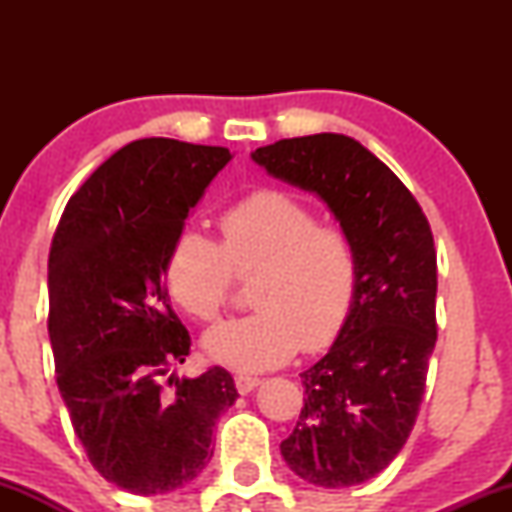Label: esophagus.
<instances>
[{
	"mask_svg": "<svg viewBox=\"0 0 512 512\" xmlns=\"http://www.w3.org/2000/svg\"><path fill=\"white\" fill-rule=\"evenodd\" d=\"M260 383H262V380L252 378V375H236V390L240 392V395H248V392L255 390V387Z\"/></svg>",
	"mask_w": 512,
	"mask_h": 512,
	"instance_id": "esophagus-1",
	"label": "esophagus"
}]
</instances>
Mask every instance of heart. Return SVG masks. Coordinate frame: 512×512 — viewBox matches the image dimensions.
Returning <instances> with one entry per match:
<instances>
[{
  "label": "heart",
  "mask_w": 512,
  "mask_h": 512,
  "mask_svg": "<svg viewBox=\"0 0 512 512\" xmlns=\"http://www.w3.org/2000/svg\"><path fill=\"white\" fill-rule=\"evenodd\" d=\"M221 248L195 231L170 245V298L195 320H216L233 289V272L257 274V313L204 334L211 361L233 370H269L298 349L322 351L344 330L356 298L358 264L351 240L296 197L252 192L219 216Z\"/></svg>",
  "instance_id": "1"
}]
</instances>
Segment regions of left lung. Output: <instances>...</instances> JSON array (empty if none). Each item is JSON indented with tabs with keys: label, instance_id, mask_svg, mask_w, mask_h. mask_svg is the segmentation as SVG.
Masks as SVG:
<instances>
[{
	"label": "left lung",
	"instance_id": "1",
	"mask_svg": "<svg viewBox=\"0 0 512 512\" xmlns=\"http://www.w3.org/2000/svg\"><path fill=\"white\" fill-rule=\"evenodd\" d=\"M250 156L325 202L354 245V308L330 351L301 373L305 407L281 455L308 484H363L404 448L424 397L436 346L431 226L402 180L344 134L281 139Z\"/></svg>",
	"mask_w": 512,
	"mask_h": 512
}]
</instances>
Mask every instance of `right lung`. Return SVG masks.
I'll list each match as a JSON object with an SVG mask.
<instances>
[{
	"instance_id": "add662e5",
	"label": "right lung",
	"mask_w": 512,
	"mask_h": 512,
	"mask_svg": "<svg viewBox=\"0 0 512 512\" xmlns=\"http://www.w3.org/2000/svg\"><path fill=\"white\" fill-rule=\"evenodd\" d=\"M221 146L151 137L122 146L64 207L48 260V332L60 395L88 460L139 496L170 493L207 467L216 419L236 402L231 373L170 375L190 332L170 308L163 267Z\"/></svg>"
}]
</instances>
